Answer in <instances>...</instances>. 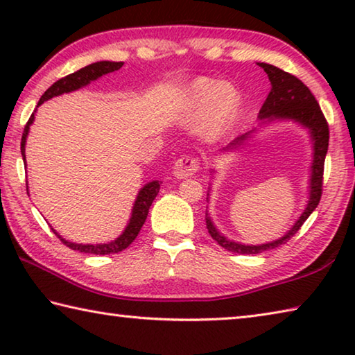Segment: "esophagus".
Masks as SVG:
<instances>
[{"label":"esophagus","mask_w":355,"mask_h":355,"mask_svg":"<svg viewBox=\"0 0 355 355\" xmlns=\"http://www.w3.org/2000/svg\"><path fill=\"white\" fill-rule=\"evenodd\" d=\"M200 169V158L194 155H184L173 164V175L177 178H188Z\"/></svg>","instance_id":"34e87169"}]
</instances>
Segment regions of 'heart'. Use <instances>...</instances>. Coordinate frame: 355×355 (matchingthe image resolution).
<instances>
[{
    "label": "heart",
    "instance_id": "1",
    "mask_svg": "<svg viewBox=\"0 0 355 355\" xmlns=\"http://www.w3.org/2000/svg\"><path fill=\"white\" fill-rule=\"evenodd\" d=\"M238 106L236 95L219 81L199 80L194 83L189 92L188 116L199 119L207 116L203 122V133L216 136L224 130Z\"/></svg>",
    "mask_w": 355,
    "mask_h": 355
}]
</instances>
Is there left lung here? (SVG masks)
Here are the masks:
<instances>
[{"label":"left lung","mask_w":355,"mask_h":355,"mask_svg":"<svg viewBox=\"0 0 355 355\" xmlns=\"http://www.w3.org/2000/svg\"><path fill=\"white\" fill-rule=\"evenodd\" d=\"M258 65L266 71L269 76V81L272 84L271 92H269L268 98L264 100V103L260 110L258 117L264 120H272V119H294L305 125L310 130L311 137L315 141V158L313 166H311V183H310V200L309 205L305 208V211L300 216L299 220L294 224L290 232L286 233L284 238L277 239L274 243L261 244V245H245L238 244L233 241H228L220 233L216 230L211 219L205 216L208 233L211 235L216 243L220 244L222 248L235 252V254H261L264 250H271L279 248L282 244H286L288 239H291L296 235L297 230L309 216L313 213V209L318 207V203L321 200L322 196V175H324V161H326V153L329 147V123L326 117L318 103L315 95L311 94L310 89L305 84L288 71L282 70L275 65L258 62ZM249 135V133H248ZM248 135L238 136L235 141L228 144V147L232 148L241 144Z\"/></svg>","instance_id":"left-lung-1"}]
</instances>
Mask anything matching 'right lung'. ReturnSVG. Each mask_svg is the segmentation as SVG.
Segmentation results:
<instances>
[{"label": "right lung", "instance_id": "obj_1", "mask_svg": "<svg viewBox=\"0 0 355 355\" xmlns=\"http://www.w3.org/2000/svg\"><path fill=\"white\" fill-rule=\"evenodd\" d=\"M123 62H111V61H100V62H94V64H89L86 67L80 69L78 71H73V73H70L67 76L61 78V80H58L55 84H51L50 87L46 89L45 94L42 95L40 100H39V105L44 103L45 100H50L53 97H56V95H61L64 92H71V91H76V89H80L83 86H86L94 80H97L101 75H106V73H111L114 70H119L122 67ZM35 112V111H34ZM34 112L31 114V117L25 125V130H23V136H21V156H23V161L25 159V144H26V136H28V130H29V125L33 123L34 120ZM159 192V183L158 182H152L144 186V188L139 191V196H137V199L135 202V207H133V214H131V219H130V224L128 227L125 228V232L120 235L116 241L112 243H107V244H75V243H69L65 241L64 238H61L58 235V238L61 239L62 244L67 245L71 250H80L84 252V254H94V255H110V254H119V252H122L123 249H127L128 245L135 241L136 236L139 235L141 228L144 225V222L147 219V214H148V209L152 207V202L155 200L156 194Z\"/></svg>", "mask_w": 355, "mask_h": 355}]
</instances>
